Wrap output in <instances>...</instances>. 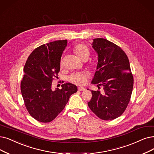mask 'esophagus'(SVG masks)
Masks as SVG:
<instances>
[{
  "instance_id": "34e87169",
  "label": "esophagus",
  "mask_w": 154,
  "mask_h": 154,
  "mask_svg": "<svg viewBox=\"0 0 154 154\" xmlns=\"http://www.w3.org/2000/svg\"><path fill=\"white\" fill-rule=\"evenodd\" d=\"M78 91H85L86 89H85L84 87H79L78 88Z\"/></svg>"
}]
</instances>
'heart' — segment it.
Here are the masks:
<instances>
[{
	"mask_svg": "<svg viewBox=\"0 0 154 154\" xmlns=\"http://www.w3.org/2000/svg\"><path fill=\"white\" fill-rule=\"evenodd\" d=\"M73 52L75 56L80 60L87 59L89 57L90 52L89 48L87 45L83 44H78L73 47ZM90 67L93 69H95L97 66V61L96 60H92L90 63ZM64 63L63 60L60 61V67H63ZM88 75L85 72H76L74 73L69 77V81L74 84L78 85H85L88 82Z\"/></svg>",
	"mask_w": 154,
	"mask_h": 154,
	"instance_id": "1",
	"label": "heart"
}]
</instances>
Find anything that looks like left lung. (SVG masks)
Returning <instances> with one entry per match:
<instances>
[{
  "label": "left lung",
  "instance_id": "left-lung-1",
  "mask_svg": "<svg viewBox=\"0 0 154 154\" xmlns=\"http://www.w3.org/2000/svg\"><path fill=\"white\" fill-rule=\"evenodd\" d=\"M92 47L98 59L91 83L97 85L98 90L91 91L88 105L100 119L113 120L123 114L131 98L133 76L130 62L120 47L106 39H94Z\"/></svg>",
  "mask_w": 154,
  "mask_h": 154
}]
</instances>
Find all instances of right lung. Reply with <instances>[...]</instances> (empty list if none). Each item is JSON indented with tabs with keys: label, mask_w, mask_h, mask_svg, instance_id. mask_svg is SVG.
I'll return each mask as SVG.
<instances>
[{
	"label": "right lung",
	"mask_w": 154,
	"mask_h": 154,
	"mask_svg": "<svg viewBox=\"0 0 154 154\" xmlns=\"http://www.w3.org/2000/svg\"><path fill=\"white\" fill-rule=\"evenodd\" d=\"M67 40H57L36 48L24 67L21 91L30 116L42 122L54 120L64 109L70 96L78 89L66 83L62 88L52 89L54 78H58L60 61Z\"/></svg>",
	"instance_id": "1"
}]
</instances>
